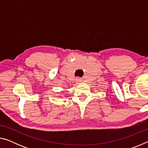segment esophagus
Here are the masks:
<instances>
[{"mask_svg":"<svg viewBox=\"0 0 148 148\" xmlns=\"http://www.w3.org/2000/svg\"><path fill=\"white\" fill-rule=\"evenodd\" d=\"M76 82L77 84H79L80 82H82V78H80V77H77V78L76 79Z\"/></svg>","mask_w":148,"mask_h":148,"instance_id":"obj_1","label":"esophagus"}]
</instances>
